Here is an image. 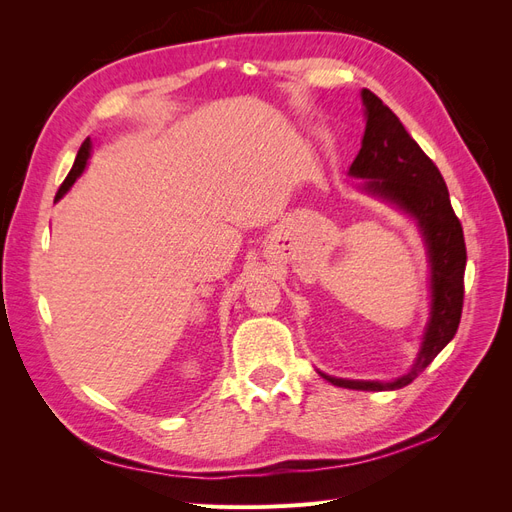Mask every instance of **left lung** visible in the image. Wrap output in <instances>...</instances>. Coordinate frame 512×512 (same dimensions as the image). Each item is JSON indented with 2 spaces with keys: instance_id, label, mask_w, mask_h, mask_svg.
Wrapping results in <instances>:
<instances>
[{
  "instance_id": "8db88e82",
  "label": "left lung",
  "mask_w": 512,
  "mask_h": 512,
  "mask_svg": "<svg viewBox=\"0 0 512 512\" xmlns=\"http://www.w3.org/2000/svg\"><path fill=\"white\" fill-rule=\"evenodd\" d=\"M365 134L348 175L363 194L404 211L421 232L429 262V320L412 367L395 380H348L318 374L342 389L395 391L408 386L457 333L463 307L466 243L438 166L401 126L399 117L369 89L361 91Z\"/></svg>"
}]
</instances>
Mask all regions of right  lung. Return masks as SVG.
I'll use <instances>...</instances> for the list:
<instances>
[{"label": "right lung", "instance_id": "right-lung-1", "mask_svg": "<svg viewBox=\"0 0 512 512\" xmlns=\"http://www.w3.org/2000/svg\"><path fill=\"white\" fill-rule=\"evenodd\" d=\"M89 156H91V141H89V138H85V143L81 145L79 153H76V160H74V166H72V170H70V173H68L66 181L61 183V188H59V192H57V196H55V203H57V200L64 198V196L68 194V190H70L72 185H74V181L83 175V170H85V166H87V160H89Z\"/></svg>", "mask_w": 512, "mask_h": 512}]
</instances>
